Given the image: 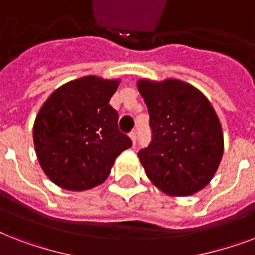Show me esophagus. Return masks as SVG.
Listing matches in <instances>:
<instances>
[{
	"instance_id": "obj_1",
	"label": "esophagus",
	"mask_w": 255,
	"mask_h": 255,
	"mask_svg": "<svg viewBox=\"0 0 255 255\" xmlns=\"http://www.w3.org/2000/svg\"><path fill=\"white\" fill-rule=\"evenodd\" d=\"M129 137H131V140H132V144L135 145V144H136V139H137V137H136V132L135 131L131 132V133H129Z\"/></svg>"
}]
</instances>
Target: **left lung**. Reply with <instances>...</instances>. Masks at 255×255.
I'll use <instances>...</instances> for the list:
<instances>
[{"mask_svg": "<svg viewBox=\"0 0 255 255\" xmlns=\"http://www.w3.org/2000/svg\"><path fill=\"white\" fill-rule=\"evenodd\" d=\"M149 112L152 141L137 153L147 177L161 192L185 197L204 189L224 155V133L204 94L186 82L139 79Z\"/></svg>", "mask_w": 255, "mask_h": 255, "instance_id": "left-lung-1", "label": "left lung"}]
</instances>
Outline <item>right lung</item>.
<instances>
[{
  "mask_svg": "<svg viewBox=\"0 0 255 255\" xmlns=\"http://www.w3.org/2000/svg\"><path fill=\"white\" fill-rule=\"evenodd\" d=\"M119 79L95 75L58 87L39 108L33 126L39 165L62 189H91L106 181L116 157L132 145L110 106Z\"/></svg>",
  "mask_w": 255,
  "mask_h": 255,
  "instance_id": "1",
  "label": "right lung"
}]
</instances>
